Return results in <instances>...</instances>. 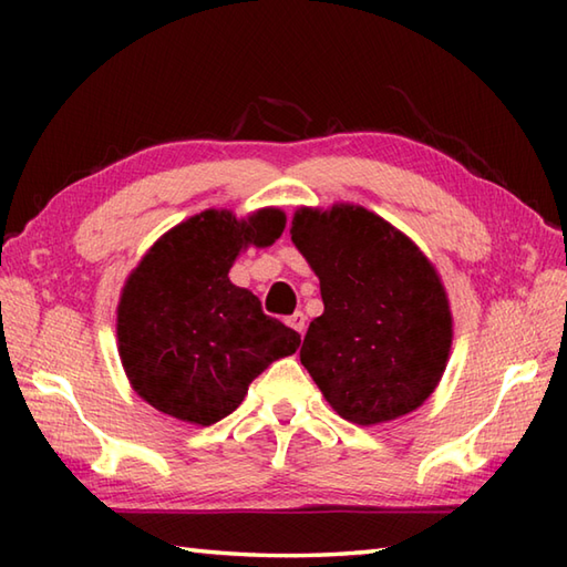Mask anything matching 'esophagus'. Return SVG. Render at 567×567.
<instances>
[{
	"label": "esophagus",
	"mask_w": 567,
	"mask_h": 567,
	"mask_svg": "<svg viewBox=\"0 0 567 567\" xmlns=\"http://www.w3.org/2000/svg\"><path fill=\"white\" fill-rule=\"evenodd\" d=\"M287 323H290V327H292L299 336H302L305 329H307V317L302 315V311H295L292 317H287Z\"/></svg>",
	"instance_id": "1"
}]
</instances>
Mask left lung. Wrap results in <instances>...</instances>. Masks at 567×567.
I'll return each mask as SVG.
<instances>
[{
  "label": "left lung",
  "mask_w": 567,
  "mask_h": 567,
  "mask_svg": "<svg viewBox=\"0 0 567 567\" xmlns=\"http://www.w3.org/2000/svg\"><path fill=\"white\" fill-rule=\"evenodd\" d=\"M292 240L319 275L323 315L299 360L343 419L375 426L424 404L449 360L453 323L433 265L363 207L299 209Z\"/></svg>",
  "instance_id": "left-lung-1"
}]
</instances>
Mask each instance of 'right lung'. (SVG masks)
I'll list each match as a JSON object with an SVG mask.
<instances>
[{"label":"right lung","mask_w":567,"mask_h":567,"mask_svg":"<svg viewBox=\"0 0 567 567\" xmlns=\"http://www.w3.org/2000/svg\"><path fill=\"white\" fill-rule=\"evenodd\" d=\"M282 228L280 209L248 221L209 209L167 231L131 272L118 305V353L134 390L158 412L212 426L244 402L272 360L302 343L228 280L240 248L268 246Z\"/></svg>","instance_id":"1"}]
</instances>
